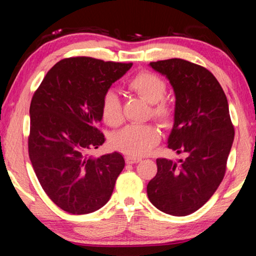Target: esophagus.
<instances>
[{
  "label": "esophagus",
  "mask_w": 256,
  "mask_h": 256,
  "mask_svg": "<svg viewBox=\"0 0 256 256\" xmlns=\"http://www.w3.org/2000/svg\"><path fill=\"white\" fill-rule=\"evenodd\" d=\"M141 160V158H136V157H131V156H126L125 157V162H126V164H136Z\"/></svg>",
  "instance_id": "34e87169"
}]
</instances>
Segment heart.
Listing matches in <instances>:
<instances>
[{"mask_svg": "<svg viewBox=\"0 0 256 256\" xmlns=\"http://www.w3.org/2000/svg\"><path fill=\"white\" fill-rule=\"evenodd\" d=\"M128 89L150 104V115L162 125H170L174 120V108L162 97L167 92L164 79L152 72L144 71L128 82ZM102 118L108 126L115 128L122 123V106L118 94L112 90L104 94ZM159 141V132L151 124L128 125L112 136V146L116 150L132 157L148 152Z\"/></svg>", "mask_w": 256, "mask_h": 256, "instance_id": "obj_1", "label": "heart"}]
</instances>
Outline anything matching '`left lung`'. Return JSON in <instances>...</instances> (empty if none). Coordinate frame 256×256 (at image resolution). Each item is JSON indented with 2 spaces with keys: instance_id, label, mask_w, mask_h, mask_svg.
<instances>
[{
  "instance_id": "obj_1",
  "label": "left lung",
  "mask_w": 256,
  "mask_h": 256,
  "mask_svg": "<svg viewBox=\"0 0 256 256\" xmlns=\"http://www.w3.org/2000/svg\"><path fill=\"white\" fill-rule=\"evenodd\" d=\"M166 76L176 96L175 123L168 148L186 154L178 162L157 159L146 186L150 202L164 214L188 216L206 204L226 174L235 130L227 97L206 68L182 58L151 62Z\"/></svg>"
}]
</instances>
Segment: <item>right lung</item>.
I'll use <instances>...</instances> for the list:
<instances>
[{
    "label": "right lung",
    "mask_w": 256,
    "mask_h": 256,
    "mask_svg": "<svg viewBox=\"0 0 256 256\" xmlns=\"http://www.w3.org/2000/svg\"><path fill=\"white\" fill-rule=\"evenodd\" d=\"M132 64L63 58L34 94L30 162L47 196L68 214H92L105 206L125 166L118 152L92 158L89 151L105 142L99 128L104 94Z\"/></svg>",
    "instance_id": "add662e5"
}]
</instances>
